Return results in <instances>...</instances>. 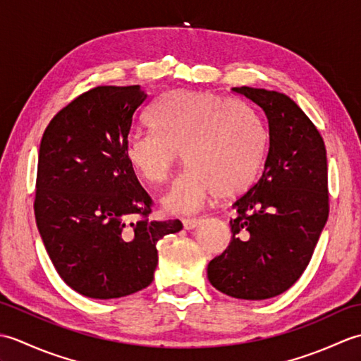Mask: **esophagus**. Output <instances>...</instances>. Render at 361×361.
Segmentation results:
<instances>
[{"mask_svg":"<svg viewBox=\"0 0 361 361\" xmlns=\"http://www.w3.org/2000/svg\"><path fill=\"white\" fill-rule=\"evenodd\" d=\"M200 224H202L200 219H185L183 220V226H185L186 229H195Z\"/></svg>","mask_w":361,"mask_h":361,"instance_id":"esophagus-1","label":"esophagus"}]
</instances>
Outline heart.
Returning <instances> with one entry per match:
<instances>
[{"label":"heart","mask_w":361,"mask_h":361,"mask_svg":"<svg viewBox=\"0 0 361 361\" xmlns=\"http://www.w3.org/2000/svg\"><path fill=\"white\" fill-rule=\"evenodd\" d=\"M152 133L130 137L126 158L150 185L166 183L183 152L189 171L161 204L173 214L200 211L217 192L235 197L255 185L267 149L264 127L243 104L211 91L175 90L150 114Z\"/></svg>","instance_id":"heart-1"}]
</instances>
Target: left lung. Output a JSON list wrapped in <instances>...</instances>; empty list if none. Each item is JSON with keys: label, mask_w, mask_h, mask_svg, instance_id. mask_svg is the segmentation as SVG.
<instances>
[{"label": "left lung", "mask_w": 361, "mask_h": 361, "mask_svg": "<svg viewBox=\"0 0 361 361\" xmlns=\"http://www.w3.org/2000/svg\"><path fill=\"white\" fill-rule=\"evenodd\" d=\"M262 113L268 149L262 176L233 208L231 242L208 265V279L237 299L274 298L307 268L329 217L327 158L317 127L278 91L240 87Z\"/></svg>", "instance_id": "obj_1"}]
</instances>
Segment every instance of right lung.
<instances>
[{"label": "right lung", "mask_w": 361, "mask_h": 361, "mask_svg": "<svg viewBox=\"0 0 361 361\" xmlns=\"http://www.w3.org/2000/svg\"><path fill=\"white\" fill-rule=\"evenodd\" d=\"M147 104L140 85L96 87L60 110L42 137L37 228L60 278L87 298H122L150 286L158 240L183 228L180 220L147 219L152 198L126 158Z\"/></svg>", "instance_id": "right-lung-1"}]
</instances>
